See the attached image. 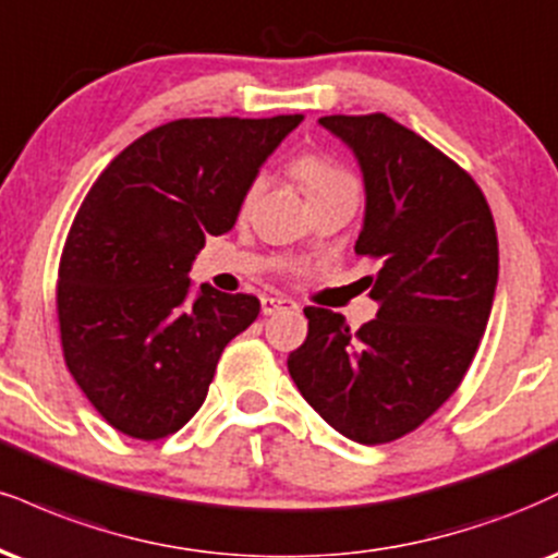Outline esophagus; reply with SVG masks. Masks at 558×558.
Listing matches in <instances>:
<instances>
[{"instance_id":"obj_1","label":"esophagus","mask_w":558,"mask_h":558,"mask_svg":"<svg viewBox=\"0 0 558 558\" xmlns=\"http://www.w3.org/2000/svg\"><path fill=\"white\" fill-rule=\"evenodd\" d=\"M296 304H293L291 299H283V296H262V314L265 317H272V314L278 312H293Z\"/></svg>"}]
</instances>
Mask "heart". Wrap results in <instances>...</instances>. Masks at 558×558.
Masks as SVG:
<instances>
[{
  "label": "heart",
  "mask_w": 558,
  "mask_h": 558,
  "mask_svg": "<svg viewBox=\"0 0 558 558\" xmlns=\"http://www.w3.org/2000/svg\"><path fill=\"white\" fill-rule=\"evenodd\" d=\"M293 173H296V179L301 181V186H304L308 197L332 192L338 190V186L355 184L353 177L343 169V166L335 163L332 158L319 156V153H304V156H299L293 160ZM259 186H262L259 177L250 181V186H246L244 192V205H250L252 199L257 197Z\"/></svg>",
  "instance_id": "heart-1"
}]
</instances>
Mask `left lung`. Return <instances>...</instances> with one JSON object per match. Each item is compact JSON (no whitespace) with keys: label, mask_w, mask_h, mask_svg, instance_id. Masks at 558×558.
Instances as JSON below:
<instances>
[{"label":"left lung","mask_w":558,"mask_h":558,"mask_svg":"<svg viewBox=\"0 0 558 558\" xmlns=\"http://www.w3.org/2000/svg\"><path fill=\"white\" fill-rule=\"evenodd\" d=\"M359 158L366 215L355 254L377 317L351 330L343 314L304 308L308 335L288 355L299 392L359 445L418 428L460 387L492 314L499 241L481 186L428 140L385 117H322Z\"/></svg>","instance_id":"left-lung-1"}]
</instances>
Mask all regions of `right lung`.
Instances as JSON below:
<instances>
[{
  "instance_id": "right-lung-1",
  "label": "right lung",
  "mask_w": 558,
  "mask_h": 558,
  "mask_svg": "<svg viewBox=\"0 0 558 558\" xmlns=\"http://www.w3.org/2000/svg\"><path fill=\"white\" fill-rule=\"evenodd\" d=\"M301 113L156 126L106 166L66 233L57 280L64 364L132 439L179 432L207 398L223 348L257 319L250 293L199 288L194 254L231 231L250 181Z\"/></svg>"
}]
</instances>
